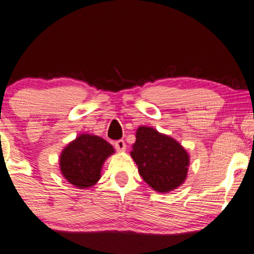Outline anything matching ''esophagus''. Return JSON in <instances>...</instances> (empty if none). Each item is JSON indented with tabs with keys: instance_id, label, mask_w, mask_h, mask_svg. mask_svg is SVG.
<instances>
[{
	"instance_id": "1",
	"label": "esophagus",
	"mask_w": 254,
	"mask_h": 254,
	"mask_svg": "<svg viewBox=\"0 0 254 254\" xmlns=\"http://www.w3.org/2000/svg\"><path fill=\"white\" fill-rule=\"evenodd\" d=\"M114 145H115V149H117L118 151H124V150H126V148H127V144L123 140L117 141V142L114 143Z\"/></svg>"
}]
</instances>
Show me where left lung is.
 <instances>
[{
    "label": "left lung",
    "instance_id": "obj_1",
    "mask_svg": "<svg viewBox=\"0 0 254 254\" xmlns=\"http://www.w3.org/2000/svg\"><path fill=\"white\" fill-rule=\"evenodd\" d=\"M131 157L141 177L159 192H168L187 177L189 156L182 144L149 127H140L135 133Z\"/></svg>",
    "mask_w": 254,
    "mask_h": 254
}]
</instances>
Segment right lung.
Segmentation results:
<instances>
[{
    "instance_id": "add662e5",
    "label": "right lung",
    "mask_w": 254,
    "mask_h": 254,
    "mask_svg": "<svg viewBox=\"0 0 254 254\" xmlns=\"http://www.w3.org/2000/svg\"><path fill=\"white\" fill-rule=\"evenodd\" d=\"M113 153V147L101 136L80 134L60 154V171L77 188L93 187L101 178L103 163Z\"/></svg>"
}]
</instances>
